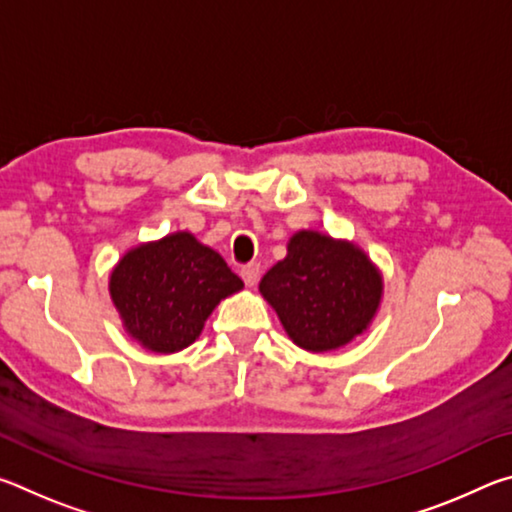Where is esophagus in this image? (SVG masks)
Returning a JSON list of instances; mask_svg holds the SVG:
<instances>
[{
  "label": "esophagus",
  "mask_w": 512,
  "mask_h": 512,
  "mask_svg": "<svg viewBox=\"0 0 512 512\" xmlns=\"http://www.w3.org/2000/svg\"><path fill=\"white\" fill-rule=\"evenodd\" d=\"M241 280L246 282V287H255L259 280V264L250 262L246 266H241Z\"/></svg>",
  "instance_id": "esophagus-1"
}]
</instances>
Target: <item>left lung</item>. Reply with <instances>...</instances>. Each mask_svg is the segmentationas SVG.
<instances>
[{
  "instance_id": "1",
  "label": "left lung",
  "mask_w": 512,
  "mask_h": 512,
  "mask_svg": "<svg viewBox=\"0 0 512 512\" xmlns=\"http://www.w3.org/2000/svg\"><path fill=\"white\" fill-rule=\"evenodd\" d=\"M262 296L300 348H341L375 316L381 277L368 257L345 241L298 232L289 253L264 275Z\"/></svg>"
}]
</instances>
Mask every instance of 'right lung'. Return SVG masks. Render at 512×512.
<instances>
[{
    "mask_svg": "<svg viewBox=\"0 0 512 512\" xmlns=\"http://www.w3.org/2000/svg\"><path fill=\"white\" fill-rule=\"evenodd\" d=\"M239 289L244 282L223 257L189 232L137 246L110 277V296L128 334L153 352L194 343L219 300Z\"/></svg>",
    "mask_w": 512,
    "mask_h": 512,
    "instance_id": "obj_1",
    "label": "right lung"
}]
</instances>
